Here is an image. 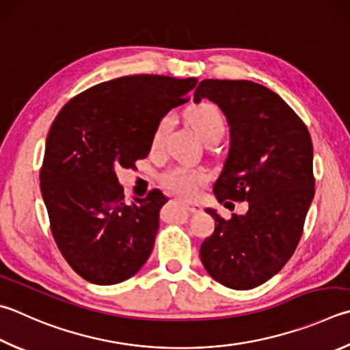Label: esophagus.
<instances>
[{
    "mask_svg": "<svg viewBox=\"0 0 350 350\" xmlns=\"http://www.w3.org/2000/svg\"><path fill=\"white\" fill-rule=\"evenodd\" d=\"M183 206H185L187 211H189L191 214H197V213L202 211V206L199 205V203H196V202L183 200Z\"/></svg>",
    "mask_w": 350,
    "mask_h": 350,
    "instance_id": "obj_1",
    "label": "esophagus"
}]
</instances>
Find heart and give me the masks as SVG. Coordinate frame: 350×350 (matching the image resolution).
<instances>
[{
    "instance_id": "heart-1",
    "label": "heart",
    "mask_w": 350,
    "mask_h": 350,
    "mask_svg": "<svg viewBox=\"0 0 350 350\" xmlns=\"http://www.w3.org/2000/svg\"><path fill=\"white\" fill-rule=\"evenodd\" d=\"M188 118L189 122L194 125V129L199 131V135L205 141L213 136L221 137V135H224L225 118L219 110V107L213 103H200L191 107L188 111ZM171 124H173L171 114H165L159 120L153 133V139H151L153 148L161 147ZM208 174L205 170L193 168L183 163L173 165L161 174L162 187L179 196H193L200 188L202 183H205Z\"/></svg>"
}]
</instances>
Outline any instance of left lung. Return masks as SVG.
I'll list each match as a JSON object with an SVG mask.
<instances>
[{"label": "left lung", "mask_w": 350, "mask_h": 350, "mask_svg": "<svg viewBox=\"0 0 350 350\" xmlns=\"http://www.w3.org/2000/svg\"><path fill=\"white\" fill-rule=\"evenodd\" d=\"M206 98L231 126L224 170L214 183L220 203L247 202L245 215L221 219L203 240L200 260L226 288L246 291L268 282L288 263L301 239L315 193L314 148L298 114L269 88L251 81L203 79L194 103Z\"/></svg>", "instance_id": "8db88e82"}]
</instances>
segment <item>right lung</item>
Segmentation results:
<instances>
[{
	"instance_id": "1",
	"label": "right lung",
	"mask_w": 350,
	"mask_h": 350,
	"mask_svg": "<svg viewBox=\"0 0 350 350\" xmlns=\"http://www.w3.org/2000/svg\"><path fill=\"white\" fill-rule=\"evenodd\" d=\"M196 84V78L122 76L76 94L55 118L41 193L58 250L84 280L116 284L148 260L168 199L153 189L126 202L116 170L148 156L157 122L187 103Z\"/></svg>"
}]
</instances>
